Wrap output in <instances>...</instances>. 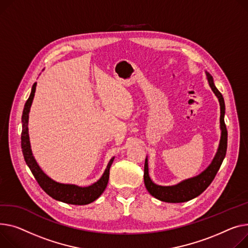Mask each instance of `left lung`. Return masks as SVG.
Returning a JSON list of instances; mask_svg holds the SVG:
<instances>
[{
    "label": "left lung",
    "mask_w": 248,
    "mask_h": 248,
    "mask_svg": "<svg viewBox=\"0 0 248 248\" xmlns=\"http://www.w3.org/2000/svg\"><path fill=\"white\" fill-rule=\"evenodd\" d=\"M207 80L209 82V86L213 93L218 97L219 105H220V128H221V139L217 154L216 157L213 158L210 166L200 175L195 177L186 179L183 183H180L176 186H160L154 184L152 179L148 175V167H147V159L145 158L144 162V172H143V179L146 189L148 190L153 196L155 199L166 202H188L194 197L199 196L202 193L208 186L212 183V180L216 177L221 163L225 157L226 150H227V129L224 123V112H225V106L223 96L220 92L214 86L212 77L206 73Z\"/></svg>",
    "instance_id": "8db88e82"
}]
</instances>
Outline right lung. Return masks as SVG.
Segmentation results:
<instances>
[{"mask_svg": "<svg viewBox=\"0 0 248 248\" xmlns=\"http://www.w3.org/2000/svg\"><path fill=\"white\" fill-rule=\"evenodd\" d=\"M36 86H37V82H35V84L32 85L31 93L28 98L27 103L25 104V108L22 115L23 129H22V136H21V144H22V152H23L25 161L28 164V167L31 170L32 175L35 176L36 180L38 181L40 186L44 189L45 192H46L49 196L53 197L54 200L64 202V203L76 204V205L89 204L94 202L96 199H98L100 195L106 189L108 183L109 169L114 157H112L109 160L103 176L98 179L96 183L87 187H79L74 185L59 184L49 178L48 176H46L38 166V163L36 162L34 156H32V154L31 151V145H30V140H29V133H28L29 112H30V108L31 106V102L34 100V96H35Z\"/></svg>", "mask_w": 248, "mask_h": 248, "instance_id": "add662e5", "label": "right lung"}]
</instances>
